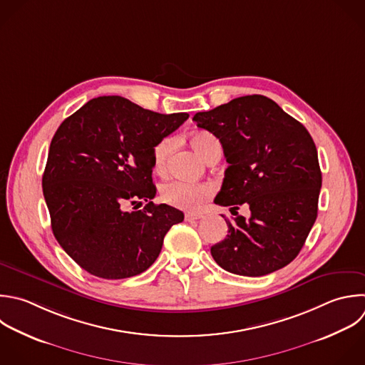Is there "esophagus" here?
I'll list each match as a JSON object with an SVG mask.
<instances>
[{"mask_svg":"<svg viewBox=\"0 0 365 365\" xmlns=\"http://www.w3.org/2000/svg\"><path fill=\"white\" fill-rule=\"evenodd\" d=\"M202 218V215L201 214H185V221H188V222H192V221H198V220H201Z\"/></svg>","mask_w":365,"mask_h":365,"instance_id":"esophagus-1","label":"esophagus"}]
</instances>
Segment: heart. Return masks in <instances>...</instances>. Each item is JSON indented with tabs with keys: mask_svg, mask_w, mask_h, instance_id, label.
Returning a JSON list of instances; mask_svg holds the SVG:
<instances>
[{
	"mask_svg": "<svg viewBox=\"0 0 365 365\" xmlns=\"http://www.w3.org/2000/svg\"><path fill=\"white\" fill-rule=\"evenodd\" d=\"M191 144L197 153L207 161L215 151L221 150L220 141L210 133H195L191 135ZM175 148V138L165 137L153 148V163L157 173H167L171 161V155ZM214 194V185L211 182H190L182 180H171L161 185V200L178 210L197 211L202 204Z\"/></svg>",
	"mask_w": 365,
	"mask_h": 365,
	"instance_id": "heart-1",
	"label": "heart"
}]
</instances>
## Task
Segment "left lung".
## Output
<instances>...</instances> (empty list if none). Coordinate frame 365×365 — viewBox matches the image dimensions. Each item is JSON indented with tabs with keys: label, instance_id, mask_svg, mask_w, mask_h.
Wrapping results in <instances>:
<instances>
[{
	"label": "left lung",
	"instance_id": "8db88e82",
	"mask_svg": "<svg viewBox=\"0 0 365 365\" xmlns=\"http://www.w3.org/2000/svg\"><path fill=\"white\" fill-rule=\"evenodd\" d=\"M197 127L214 134L230 167L214 202L237 215L227 238L211 247L228 272L261 277L289 264L301 251L318 211L321 170L307 128L264 96H245L197 113Z\"/></svg>",
	"mask_w": 365,
	"mask_h": 365
}]
</instances>
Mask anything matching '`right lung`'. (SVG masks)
I'll return each mask as SVG.
<instances>
[{"instance_id": "right-lung-1", "label": "right lung", "mask_w": 365, "mask_h": 365, "mask_svg": "<svg viewBox=\"0 0 365 365\" xmlns=\"http://www.w3.org/2000/svg\"><path fill=\"white\" fill-rule=\"evenodd\" d=\"M187 118L108 96L88 101L58 127L43 191L54 237L83 269L123 279L154 264L165 234L184 214L151 201L153 148ZM143 200V210H125Z\"/></svg>"}]
</instances>
